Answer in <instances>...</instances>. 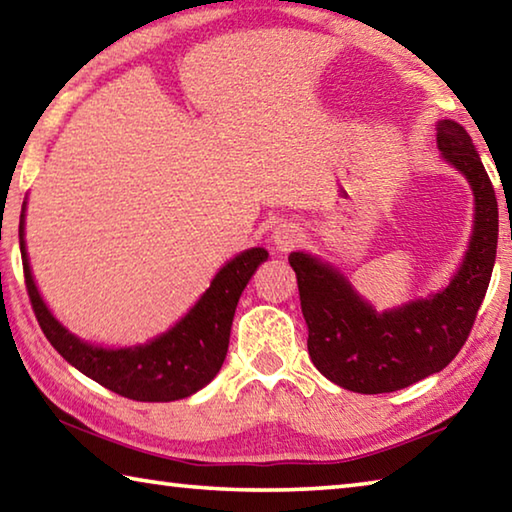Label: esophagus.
<instances>
[{
  "label": "esophagus",
  "mask_w": 512,
  "mask_h": 512,
  "mask_svg": "<svg viewBox=\"0 0 512 512\" xmlns=\"http://www.w3.org/2000/svg\"><path fill=\"white\" fill-rule=\"evenodd\" d=\"M300 230H298V225H293V223H280L277 225V228L273 230V246L277 248V250H282V253H287V250H291L293 246L298 244L300 241Z\"/></svg>",
  "instance_id": "1"
}]
</instances>
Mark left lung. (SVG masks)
Here are the masks:
<instances>
[{"label": "left lung", "instance_id": "left-lung-1", "mask_svg": "<svg viewBox=\"0 0 512 512\" xmlns=\"http://www.w3.org/2000/svg\"><path fill=\"white\" fill-rule=\"evenodd\" d=\"M440 158L461 173L474 196L467 250L447 287L379 311L341 268L296 250L300 307L309 357L320 375L352 393H393L443 370L470 334L497 257L499 210L479 151L461 124H436Z\"/></svg>", "mask_w": 512, "mask_h": 512}]
</instances>
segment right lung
Returning a JSON list of instances; mask_svg holds the SVG:
<instances>
[{"mask_svg":"<svg viewBox=\"0 0 512 512\" xmlns=\"http://www.w3.org/2000/svg\"><path fill=\"white\" fill-rule=\"evenodd\" d=\"M24 219H27V201L20 214V253L27 291L42 332L67 363H72L85 377L106 386L108 391L137 402L183 400L201 391L216 377L228 354L237 302L250 277L268 259V250L259 246L248 248L225 262L203 296L167 332L153 336L146 343L103 348L72 334L51 314L31 273Z\"/></svg>","mask_w":512,"mask_h":512,"instance_id":"obj_1","label":"right lung"}]
</instances>
